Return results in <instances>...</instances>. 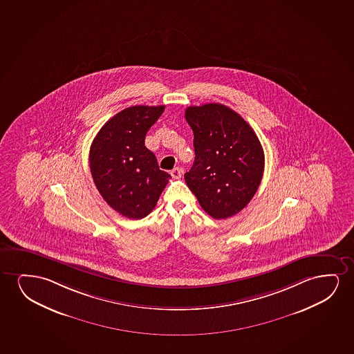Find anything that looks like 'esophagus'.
<instances>
[{
	"mask_svg": "<svg viewBox=\"0 0 354 354\" xmlns=\"http://www.w3.org/2000/svg\"><path fill=\"white\" fill-rule=\"evenodd\" d=\"M170 175H171L174 179H180L181 175H183V169L179 168V167H176V168H174V169L170 171Z\"/></svg>",
	"mask_w": 354,
	"mask_h": 354,
	"instance_id": "1",
	"label": "esophagus"
}]
</instances>
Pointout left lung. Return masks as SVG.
I'll return each mask as SVG.
<instances>
[{"label":"left lung","instance_id":"obj_1","mask_svg":"<svg viewBox=\"0 0 354 354\" xmlns=\"http://www.w3.org/2000/svg\"><path fill=\"white\" fill-rule=\"evenodd\" d=\"M185 118L196 153L186 184L212 218L236 215L261 183L265 156L259 138L237 112L216 102L187 107Z\"/></svg>","mask_w":354,"mask_h":354}]
</instances>
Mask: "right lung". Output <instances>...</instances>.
<instances>
[{"label":"right lung","instance_id":"obj_1","mask_svg":"<svg viewBox=\"0 0 354 354\" xmlns=\"http://www.w3.org/2000/svg\"><path fill=\"white\" fill-rule=\"evenodd\" d=\"M165 107H127L102 126L91 146L94 184L105 202L126 218L147 216L170 179L145 146L146 133Z\"/></svg>","mask_w":354,"mask_h":354}]
</instances>
